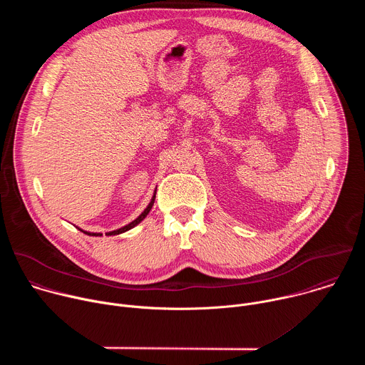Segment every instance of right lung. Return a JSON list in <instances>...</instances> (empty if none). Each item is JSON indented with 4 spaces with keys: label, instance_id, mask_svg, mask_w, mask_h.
Instances as JSON below:
<instances>
[{
    "label": "right lung",
    "instance_id": "right-lung-1",
    "mask_svg": "<svg viewBox=\"0 0 365 365\" xmlns=\"http://www.w3.org/2000/svg\"><path fill=\"white\" fill-rule=\"evenodd\" d=\"M154 199H155V192H154V195H153V197H151V200H150V203H148V206L145 207V210L141 212V215L138 217V218H135L133 222H130L128 225H125V227H123V228H120V230H115V231H111V232H108L107 235H118V234H123V232H125V231H128V230H131V228H134L135 225H138L145 217H147V214L150 212V210H151V206H153V203H154ZM82 231V230H81ZM83 234H88V235H92V237H101L102 234H96V232H86V231H82Z\"/></svg>",
    "mask_w": 365,
    "mask_h": 365
}]
</instances>
